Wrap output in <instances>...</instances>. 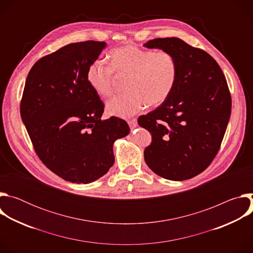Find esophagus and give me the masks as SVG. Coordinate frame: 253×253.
Here are the masks:
<instances>
[{"label":"esophagus","instance_id":"obj_1","mask_svg":"<svg viewBox=\"0 0 253 253\" xmlns=\"http://www.w3.org/2000/svg\"><path fill=\"white\" fill-rule=\"evenodd\" d=\"M128 124H129V126H130V128L131 129H134L135 127H137V119H132V120H129L128 121Z\"/></svg>","mask_w":253,"mask_h":253}]
</instances>
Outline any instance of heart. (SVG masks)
Instances as JSON below:
<instances>
[{
	"label": "heart",
	"mask_w": 253,
	"mask_h": 253,
	"mask_svg": "<svg viewBox=\"0 0 253 253\" xmlns=\"http://www.w3.org/2000/svg\"><path fill=\"white\" fill-rule=\"evenodd\" d=\"M115 75L127 78L128 92L108 101L106 110L112 116L127 118L146 104L156 107L168 99L177 79V62L170 52H155L129 44L111 52L110 65L100 60L93 62L86 79L96 94L109 97L114 92Z\"/></svg>",
	"instance_id": "heart-1"
}]
</instances>
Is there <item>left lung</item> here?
<instances>
[{"label": "left lung", "instance_id": "8db88e82", "mask_svg": "<svg viewBox=\"0 0 253 253\" xmlns=\"http://www.w3.org/2000/svg\"><path fill=\"white\" fill-rule=\"evenodd\" d=\"M170 52L177 62L175 87L155 110L138 118L152 135L144 159L157 175L181 181L203 172L217 154L231 114V96L219 65L179 38L144 44Z\"/></svg>", "mask_w": 253, "mask_h": 253}]
</instances>
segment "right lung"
Segmentation results:
<instances>
[{
    "label": "right lung",
    "instance_id": "right-lung-1",
    "mask_svg": "<svg viewBox=\"0 0 253 253\" xmlns=\"http://www.w3.org/2000/svg\"><path fill=\"white\" fill-rule=\"evenodd\" d=\"M105 42L69 44L34 64L20 112L33 147L55 174L72 183H91L114 164L113 144L129 134L127 122L102 120L104 104L86 79Z\"/></svg>",
    "mask_w": 253,
    "mask_h": 253
}]
</instances>
